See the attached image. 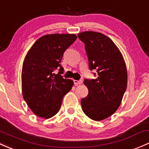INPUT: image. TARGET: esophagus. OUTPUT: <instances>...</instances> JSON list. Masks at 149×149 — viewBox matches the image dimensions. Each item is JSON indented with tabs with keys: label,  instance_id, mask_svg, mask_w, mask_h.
<instances>
[{
	"label": "esophagus",
	"instance_id": "obj_1",
	"mask_svg": "<svg viewBox=\"0 0 149 149\" xmlns=\"http://www.w3.org/2000/svg\"><path fill=\"white\" fill-rule=\"evenodd\" d=\"M73 82H74V84L76 85V86H78V85L82 84L83 81H81V80H80V81H77V80H74V81H73Z\"/></svg>",
	"mask_w": 149,
	"mask_h": 149
}]
</instances>
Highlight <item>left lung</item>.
Returning a JSON list of instances; mask_svg holds the SVG:
<instances>
[{
  "instance_id": "1",
  "label": "left lung",
  "mask_w": 149,
  "mask_h": 149,
  "mask_svg": "<svg viewBox=\"0 0 149 149\" xmlns=\"http://www.w3.org/2000/svg\"><path fill=\"white\" fill-rule=\"evenodd\" d=\"M85 44L89 68L97 70L95 79H85L88 95L81 100L83 112L101 121L120 107L127 86V71L122 53L112 40L102 33L86 31L78 35Z\"/></svg>"
}]
</instances>
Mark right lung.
<instances>
[{"instance_id": "add662e5", "label": "right lung", "mask_w": 149, "mask_h": 149, "mask_svg": "<svg viewBox=\"0 0 149 149\" xmlns=\"http://www.w3.org/2000/svg\"><path fill=\"white\" fill-rule=\"evenodd\" d=\"M77 39L74 34H52L35 42L24 58L22 69V96L38 117L49 119L59 111L72 80L63 78L60 64L63 53ZM60 68L58 74L54 71Z\"/></svg>"}]
</instances>
